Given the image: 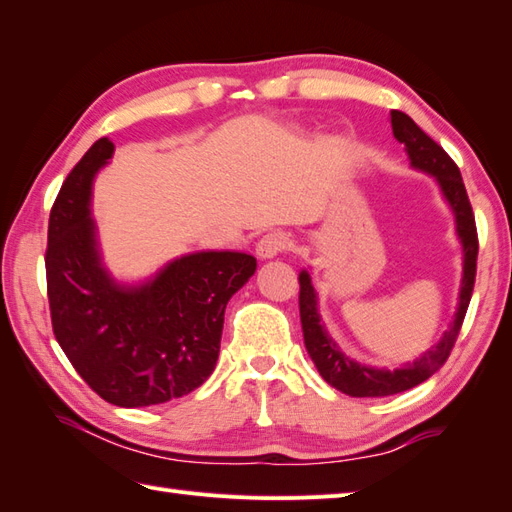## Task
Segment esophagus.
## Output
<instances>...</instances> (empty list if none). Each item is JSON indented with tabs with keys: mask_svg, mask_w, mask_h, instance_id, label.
Returning a JSON list of instances; mask_svg holds the SVG:
<instances>
[{
	"mask_svg": "<svg viewBox=\"0 0 512 512\" xmlns=\"http://www.w3.org/2000/svg\"><path fill=\"white\" fill-rule=\"evenodd\" d=\"M291 247V241L289 238L282 234V232H271V234H265L263 238H260L258 245H256V256L258 258H276L278 254L285 252V249Z\"/></svg>",
	"mask_w": 512,
	"mask_h": 512,
	"instance_id": "obj_1",
	"label": "esophagus"
}]
</instances>
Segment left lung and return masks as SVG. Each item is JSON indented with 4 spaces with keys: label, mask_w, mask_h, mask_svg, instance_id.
Returning a JSON list of instances; mask_svg holds the SVG:
<instances>
[{
    "label": "left lung",
    "mask_w": 512,
    "mask_h": 512,
    "mask_svg": "<svg viewBox=\"0 0 512 512\" xmlns=\"http://www.w3.org/2000/svg\"><path fill=\"white\" fill-rule=\"evenodd\" d=\"M392 133L401 144H405V153L410 157V164L416 170L431 175L442 192V197L449 203L456 219V232L462 243V280L458 293V309L449 324V331L442 333L438 344L431 346L412 363H405L401 368H374L359 363L344 355L342 348L335 344V339L328 335L322 322V315L317 311V293L313 287V278L306 269L300 271V322L304 333V346L309 350L317 372L322 379L333 385L335 390L344 392L357 399L366 396H390L414 388V385L427 381L431 374L440 370L447 361L449 352L456 344L464 315H467L471 293L475 285V265H478V232H475V217L467 197V188L460 175L456 162L438 146L418 124L403 111H390Z\"/></svg>",
    "instance_id": "1"
}]
</instances>
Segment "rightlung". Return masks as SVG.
<instances>
[{
	"mask_svg": "<svg viewBox=\"0 0 512 512\" xmlns=\"http://www.w3.org/2000/svg\"><path fill=\"white\" fill-rule=\"evenodd\" d=\"M113 155L100 138L63 181L50 225L45 276L54 337L107 403L149 407L190 394L219 359L223 315L254 276L243 252H195L124 285L102 263L92 186Z\"/></svg>",
	"mask_w": 512,
	"mask_h": 512,
	"instance_id": "right-lung-1",
	"label": "right lung"
}]
</instances>
